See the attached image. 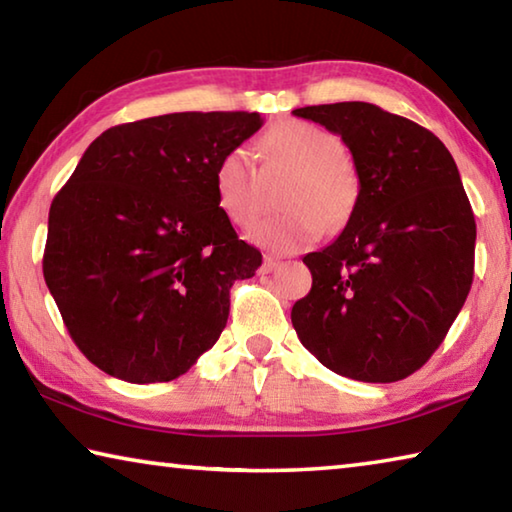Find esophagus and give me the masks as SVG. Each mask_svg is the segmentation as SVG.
Wrapping results in <instances>:
<instances>
[{"label": "esophagus", "mask_w": 512, "mask_h": 512, "mask_svg": "<svg viewBox=\"0 0 512 512\" xmlns=\"http://www.w3.org/2000/svg\"><path fill=\"white\" fill-rule=\"evenodd\" d=\"M280 266V259L273 257V255H266L264 257V264H262V273H271L273 268Z\"/></svg>", "instance_id": "obj_1"}]
</instances>
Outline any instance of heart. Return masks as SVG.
Returning a JSON list of instances; mask_svg holds the SVG:
<instances>
[{"instance_id":"heart-1","label":"heart","mask_w":512,"mask_h":512,"mask_svg":"<svg viewBox=\"0 0 512 512\" xmlns=\"http://www.w3.org/2000/svg\"><path fill=\"white\" fill-rule=\"evenodd\" d=\"M262 149L275 164L293 173L282 194L289 207L257 221L248 237L255 244L291 253L311 246L327 228H341L357 205L359 183L345 162L343 142L309 121L289 119L264 135ZM216 203L232 223L248 225L259 214V173L246 149H230L214 171Z\"/></svg>"}]
</instances>
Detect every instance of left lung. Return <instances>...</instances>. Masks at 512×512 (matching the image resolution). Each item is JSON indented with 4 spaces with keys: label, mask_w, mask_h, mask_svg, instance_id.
<instances>
[{
    "label": "left lung",
    "mask_w": 512,
    "mask_h": 512,
    "mask_svg": "<svg viewBox=\"0 0 512 512\" xmlns=\"http://www.w3.org/2000/svg\"><path fill=\"white\" fill-rule=\"evenodd\" d=\"M293 115L341 135L359 196L341 235L302 257L311 291L291 323L336 375L400 381L438 350L472 287L476 223L461 173L431 131L372 103Z\"/></svg>",
    "instance_id": "8db88e82"
}]
</instances>
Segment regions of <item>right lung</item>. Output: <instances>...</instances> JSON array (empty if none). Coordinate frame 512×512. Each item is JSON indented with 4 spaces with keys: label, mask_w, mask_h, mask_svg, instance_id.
<instances>
[{
    "label": "right lung",
    "mask_w": 512,
    "mask_h": 512,
    "mask_svg": "<svg viewBox=\"0 0 512 512\" xmlns=\"http://www.w3.org/2000/svg\"><path fill=\"white\" fill-rule=\"evenodd\" d=\"M259 112H173L94 140L49 210L42 273L79 350L110 377L171 381L219 341L262 253L216 203L214 171Z\"/></svg>",
    "instance_id": "right-lung-1"
}]
</instances>
